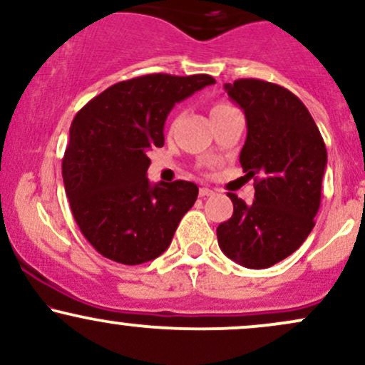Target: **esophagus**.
Instances as JSON below:
<instances>
[{
    "label": "esophagus",
    "instance_id": "34e87169",
    "mask_svg": "<svg viewBox=\"0 0 365 365\" xmlns=\"http://www.w3.org/2000/svg\"><path fill=\"white\" fill-rule=\"evenodd\" d=\"M212 194H215V192H212L211 188L200 187V190H199V195H200V197H209V195H212Z\"/></svg>",
    "mask_w": 365,
    "mask_h": 365
}]
</instances>
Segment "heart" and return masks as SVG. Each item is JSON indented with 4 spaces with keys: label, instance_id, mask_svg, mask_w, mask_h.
<instances>
[{
    "label": "heart",
    "instance_id": "obj_1",
    "mask_svg": "<svg viewBox=\"0 0 365 365\" xmlns=\"http://www.w3.org/2000/svg\"><path fill=\"white\" fill-rule=\"evenodd\" d=\"M225 106H228V104H216V106L212 108V110H220V108H225Z\"/></svg>",
    "mask_w": 365,
    "mask_h": 365
}]
</instances>
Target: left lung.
Masks as SVG:
<instances>
[{"mask_svg":"<svg viewBox=\"0 0 365 365\" xmlns=\"http://www.w3.org/2000/svg\"><path fill=\"white\" fill-rule=\"evenodd\" d=\"M225 91L245 113L240 165L254 178L255 195L245 204L228 194L233 215L217 226V244L240 266L264 269L295 252L312 232L328 153L293 92L257 78L225 83Z\"/></svg>","mask_w":365,"mask_h":365,"instance_id":"obj_1","label":"left lung"}]
</instances>
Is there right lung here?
Masks as SVG:
<instances>
[{
    "instance_id": "add662e5",
    "label": "right lung",
    "mask_w": 365,
    "mask_h": 365,
    "mask_svg": "<svg viewBox=\"0 0 365 365\" xmlns=\"http://www.w3.org/2000/svg\"><path fill=\"white\" fill-rule=\"evenodd\" d=\"M211 75L150 73L108 87L77 113L63 156V183L83 237L104 257L135 266L168 249L195 183H150L148 150L165 144L173 106Z\"/></svg>"
}]
</instances>
